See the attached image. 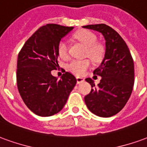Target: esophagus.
Here are the masks:
<instances>
[{
    "instance_id": "obj_1",
    "label": "esophagus",
    "mask_w": 147,
    "mask_h": 147,
    "mask_svg": "<svg viewBox=\"0 0 147 147\" xmlns=\"http://www.w3.org/2000/svg\"><path fill=\"white\" fill-rule=\"evenodd\" d=\"M76 80H77V84H80L81 83H83L84 81V78L83 77H80V76H77L76 77Z\"/></svg>"
}]
</instances>
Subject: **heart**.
<instances>
[{"label":"heart","mask_w":147,"mask_h":147,"mask_svg":"<svg viewBox=\"0 0 147 147\" xmlns=\"http://www.w3.org/2000/svg\"><path fill=\"white\" fill-rule=\"evenodd\" d=\"M75 39L87 47L86 56H89L93 60H98L102 56V48L96 45L97 37L90 31L83 30L77 32L74 36ZM57 53L61 59L68 57V47L65 40L59 41L57 46ZM91 66V62L88 59H73L67 65L68 70L77 76L84 75Z\"/></svg>","instance_id":"heart-1"}]
</instances>
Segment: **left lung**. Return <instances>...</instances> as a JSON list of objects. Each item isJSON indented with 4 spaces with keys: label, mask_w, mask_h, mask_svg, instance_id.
Returning <instances> with one entry per match:
<instances>
[{
    "label": "left lung",
    "mask_w": 147,
    "mask_h": 147,
    "mask_svg": "<svg viewBox=\"0 0 147 147\" xmlns=\"http://www.w3.org/2000/svg\"><path fill=\"white\" fill-rule=\"evenodd\" d=\"M97 31L105 39V53L100 65L93 71L102 77L98 86L91 78V92L84 97L89 111L99 117H111L124 107L133 90L134 61L123 39L112 28L104 24L83 26Z\"/></svg>",
    "instance_id": "left-lung-1"
}]
</instances>
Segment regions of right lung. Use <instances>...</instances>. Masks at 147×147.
I'll list each match as a JSON object with an SVG mask.
<instances>
[{
  "instance_id": "right-lung-1",
  "label": "right lung",
  "mask_w": 147,
  "mask_h": 147,
  "mask_svg": "<svg viewBox=\"0 0 147 147\" xmlns=\"http://www.w3.org/2000/svg\"><path fill=\"white\" fill-rule=\"evenodd\" d=\"M48 24L34 32L21 49L17 59L16 83L25 105L39 116L53 115L63 109L76 79L70 72L60 80L52 70L59 66L57 46L73 29Z\"/></svg>"
}]
</instances>
